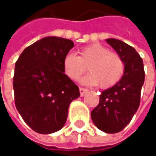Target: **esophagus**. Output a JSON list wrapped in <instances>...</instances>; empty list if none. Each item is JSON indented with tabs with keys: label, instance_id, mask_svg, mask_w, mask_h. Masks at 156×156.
Returning <instances> with one entry per match:
<instances>
[{
	"label": "esophagus",
	"instance_id": "obj_1",
	"mask_svg": "<svg viewBox=\"0 0 156 156\" xmlns=\"http://www.w3.org/2000/svg\"><path fill=\"white\" fill-rule=\"evenodd\" d=\"M79 92H80V96L83 97L87 92V88H84V87H79Z\"/></svg>",
	"mask_w": 156,
	"mask_h": 156
}]
</instances>
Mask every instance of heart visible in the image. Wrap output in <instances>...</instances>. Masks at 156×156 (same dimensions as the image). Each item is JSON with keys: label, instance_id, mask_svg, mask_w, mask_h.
I'll return each mask as SVG.
<instances>
[{"label": "heart", "instance_id": "b5f03b06", "mask_svg": "<svg viewBox=\"0 0 156 156\" xmlns=\"http://www.w3.org/2000/svg\"><path fill=\"white\" fill-rule=\"evenodd\" d=\"M79 56L68 53L63 58V71L72 80H77L87 71L90 72L81 79V83L98 86L107 89L119 82L125 72V62L121 56L108 48L96 43L78 50Z\"/></svg>", "mask_w": 156, "mask_h": 156}]
</instances>
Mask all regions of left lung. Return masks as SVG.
I'll return each instance as SVG.
<instances>
[{"label":"left lung","instance_id":"left-lung-1","mask_svg":"<svg viewBox=\"0 0 156 156\" xmlns=\"http://www.w3.org/2000/svg\"><path fill=\"white\" fill-rule=\"evenodd\" d=\"M106 41L123 58L125 72L117 84L101 93L99 104L91 112V118L101 131L115 134L129 124L139 108L144 70L143 59L134 48L119 40Z\"/></svg>","mask_w":156,"mask_h":156}]
</instances>
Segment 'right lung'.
I'll list each match as a JSON object with an SVG mask.
<instances>
[{
	"label": "right lung",
	"instance_id": "obj_1",
	"mask_svg": "<svg viewBox=\"0 0 156 156\" xmlns=\"http://www.w3.org/2000/svg\"><path fill=\"white\" fill-rule=\"evenodd\" d=\"M73 47L70 40L46 37L26 48L16 61V108L39 134L61 129L69 104L80 96L78 86L63 71V58Z\"/></svg>",
	"mask_w": 156,
	"mask_h": 156
}]
</instances>
